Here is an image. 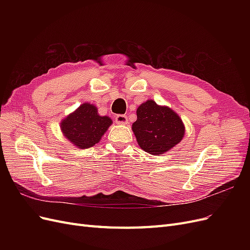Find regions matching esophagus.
Instances as JSON below:
<instances>
[{"mask_svg":"<svg viewBox=\"0 0 250 250\" xmlns=\"http://www.w3.org/2000/svg\"><path fill=\"white\" fill-rule=\"evenodd\" d=\"M116 123L119 125H126L128 123V119L124 115H118L116 117Z\"/></svg>","mask_w":250,"mask_h":250,"instance_id":"1","label":"esophagus"}]
</instances>
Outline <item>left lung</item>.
Wrapping results in <instances>:
<instances>
[{
    "label": "left lung",
    "mask_w": 250,
    "mask_h": 250,
    "mask_svg": "<svg viewBox=\"0 0 250 250\" xmlns=\"http://www.w3.org/2000/svg\"><path fill=\"white\" fill-rule=\"evenodd\" d=\"M132 131L141 149L149 154H164L175 147L185 137L183 120L172 108L153 100L142 103L137 109Z\"/></svg>",
    "instance_id": "obj_1"
}]
</instances>
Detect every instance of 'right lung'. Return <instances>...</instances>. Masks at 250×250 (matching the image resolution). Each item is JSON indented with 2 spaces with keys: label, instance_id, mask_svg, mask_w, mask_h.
Listing matches in <instances>:
<instances>
[{
  "label": "right lung",
  "instance_id": "add662e5",
  "mask_svg": "<svg viewBox=\"0 0 250 250\" xmlns=\"http://www.w3.org/2000/svg\"><path fill=\"white\" fill-rule=\"evenodd\" d=\"M112 124L107 116H100L94 104L85 102L60 122V129L66 140L79 149L93 147L101 141Z\"/></svg>",
  "mask_w": 250,
  "mask_h": 250
}]
</instances>
